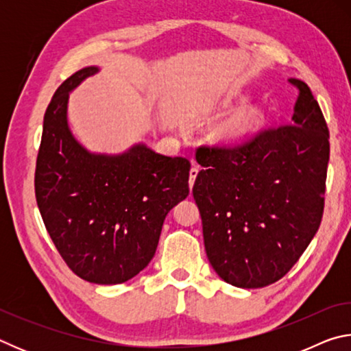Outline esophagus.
<instances>
[{"label":"esophagus","mask_w":351,"mask_h":351,"mask_svg":"<svg viewBox=\"0 0 351 351\" xmlns=\"http://www.w3.org/2000/svg\"><path fill=\"white\" fill-rule=\"evenodd\" d=\"M198 171H199V169L197 167V165H192V169H190V173H189V187H190V190H192V187H193V182H195V180H197V176H198Z\"/></svg>","instance_id":"obj_1"}]
</instances>
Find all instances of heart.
<instances>
[{
  "mask_svg": "<svg viewBox=\"0 0 351 351\" xmlns=\"http://www.w3.org/2000/svg\"><path fill=\"white\" fill-rule=\"evenodd\" d=\"M234 99L235 97H228L226 104L234 102ZM265 121L266 111L263 106L249 102L241 104L218 122L213 136H215V141L219 142V144H237V142L246 139L247 136L258 132L263 127Z\"/></svg>",
  "mask_w": 351,
  "mask_h": 351,
  "instance_id": "b5f03b06",
  "label": "heart"
}]
</instances>
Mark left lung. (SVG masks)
Wrapping results in <instances>:
<instances>
[{"mask_svg": "<svg viewBox=\"0 0 351 351\" xmlns=\"http://www.w3.org/2000/svg\"><path fill=\"white\" fill-rule=\"evenodd\" d=\"M289 125L235 148L197 152L193 184L207 258L234 287L263 288L293 268L324 213L330 133L305 82Z\"/></svg>", "mask_w": 351, "mask_h": 351, "instance_id": "left-lung-1", "label": "left lung"}]
</instances>
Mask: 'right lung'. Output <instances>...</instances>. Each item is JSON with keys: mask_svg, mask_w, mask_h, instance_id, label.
Segmentation results:
<instances>
[{"mask_svg": "<svg viewBox=\"0 0 351 351\" xmlns=\"http://www.w3.org/2000/svg\"><path fill=\"white\" fill-rule=\"evenodd\" d=\"M86 66L64 80L43 119L35 197L52 241L73 272L97 285L138 276L156 252L167 213L189 195V159L144 142L93 153L68 123L69 93L99 73Z\"/></svg>", "mask_w": 351, "mask_h": 351, "instance_id": "right-lung-1", "label": "right lung"}]
</instances>
